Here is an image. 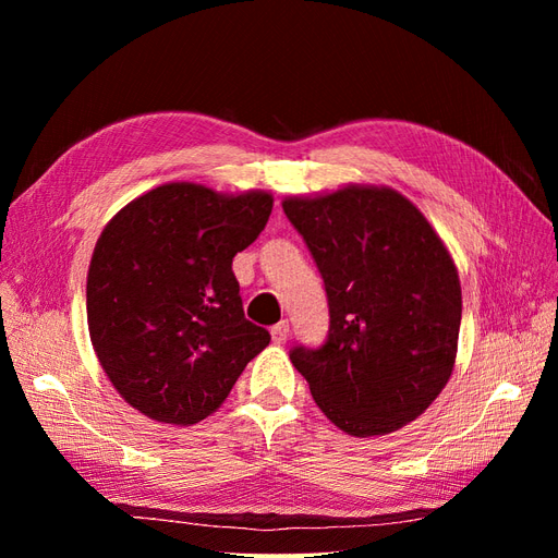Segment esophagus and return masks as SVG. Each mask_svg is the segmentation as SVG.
<instances>
[{"instance_id": "esophagus-1", "label": "esophagus", "mask_w": 558, "mask_h": 558, "mask_svg": "<svg viewBox=\"0 0 558 558\" xmlns=\"http://www.w3.org/2000/svg\"><path fill=\"white\" fill-rule=\"evenodd\" d=\"M269 335H272L275 344H283L286 340H289V320H279L277 326L269 328Z\"/></svg>"}]
</instances>
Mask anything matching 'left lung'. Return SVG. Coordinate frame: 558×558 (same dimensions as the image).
<instances>
[{
	"label": "left lung",
	"mask_w": 558,
	"mask_h": 558,
	"mask_svg": "<svg viewBox=\"0 0 558 558\" xmlns=\"http://www.w3.org/2000/svg\"><path fill=\"white\" fill-rule=\"evenodd\" d=\"M281 207L326 283L330 330L291 361L332 424L386 435L447 386L461 328L459 269L440 234L388 185L349 183Z\"/></svg>",
	"instance_id": "8db88e82"
}]
</instances>
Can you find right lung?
<instances>
[{"label": "right lung", "instance_id": "obj_1", "mask_svg": "<svg viewBox=\"0 0 558 558\" xmlns=\"http://www.w3.org/2000/svg\"><path fill=\"white\" fill-rule=\"evenodd\" d=\"M272 195L174 181L134 197L95 244L90 342L121 398L160 424L221 408L269 332L244 316L232 258L256 242Z\"/></svg>", "mask_w": 558, "mask_h": 558}]
</instances>
